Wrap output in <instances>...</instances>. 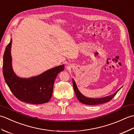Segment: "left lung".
Instances as JSON below:
<instances>
[{"instance_id":"1","label":"left lung","mask_w":134,"mask_h":134,"mask_svg":"<svg viewBox=\"0 0 134 134\" xmlns=\"http://www.w3.org/2000/svg\"><path fill=\"white\" fill-rule=\"evenodd\" d=\"M72 83H73V87L74 90V92L75 93V95L77 97L78 100L80 101L82 103L86 105H98V104H104L105 102H107L108 101H110L114 96L116 94L121 88H120L117 92L113 93V94H111L110 96H108L107 97H102V98H89L85 96L84 95L82 94L79 92V90L78 89V87L76 86L75 82L74 79H72Z\"/></svg>"}]
</instances>
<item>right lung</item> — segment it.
I'll return each instance as SVG.
<instances>
[{
    "instance_id": "1",
    "label": "right lung",
    "mask_w": 134,
    "mask_h": 134,
    "mask_svg": "<svg viewBox=\"0 0 134 134\" xmlns=\"http://www.w3.org/2000/svg\"><path fill=\"white\" fill-rule=\"evenodd\" d=\"M11 38L4 53L3 74L4 80L11 92L19 100L32 104L48 102L52 96L53 88L56 76L64 69V64L49 69L37 76L29 78L19 77L12 67Z\"/></svg>"
}]
</instances>
